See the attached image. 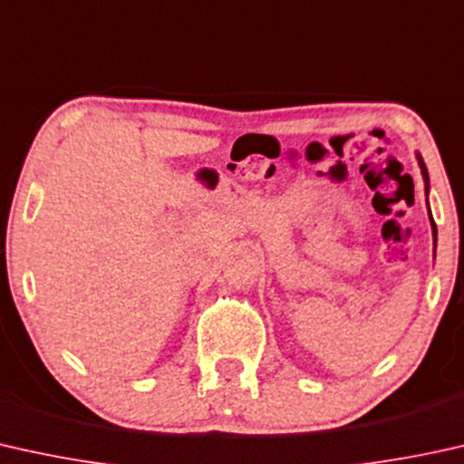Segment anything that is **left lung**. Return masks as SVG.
Wrapping results in <instances>:
<instances>
[{
	"instance_id": "left-lung-1",
	"label": "left lung",
	"mask_w": 464,
	"mask_h": 464,
	"mask_svg": "<svg viewBox=\"0 0 464 464\" xmlns=\"http://www.w3.org/2000/svg\"><path fill=\"white\" fill-rule=\"evenodd\" d=\"M419 163H420V169H422V178H425V182H427V186H429V173H427V167H425V163H422V159H420V157H419ZM431 226H433V238L438 240V230H435L433 219H431Z\"/></svg>"
}]
</instances>
